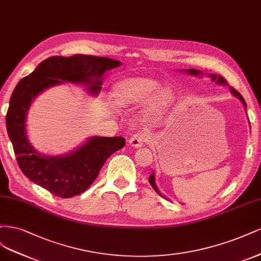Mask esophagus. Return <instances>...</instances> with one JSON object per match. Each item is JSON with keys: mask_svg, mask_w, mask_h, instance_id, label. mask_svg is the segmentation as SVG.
I'll list each match as a JSON object with an SVG mask.
<instances>
[{"mask_svg": "<svg viewBox=\"0 0 261 261\" xmlns=\"http://www.w3.org/2000/svg\"><path fill=\"white\" fill-rule=\"evenodd\" d=\"M147 141V136L145 133L143 132H138V133H134L133 136L130 138L129 143L130 145L133 147H141L143 146V144Z\"/></svg>", "mask_w": 261, "mask_h": 261, "instance_id": "1", "label": "esophagus"}]
</instances>
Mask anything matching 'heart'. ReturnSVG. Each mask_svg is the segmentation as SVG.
I'll return each mask as SVG.
<instances>
[{"label":"heart","mask_w":261,"mask_h":261,"mask_svg":"<svg viewBox=\"0 0 261 261\" xmlns=\"http://www.w3.org/2000/svg\"><path fill=\"white\" fill-rule=\"evenodd\" d=\"M161 87L157 80L146 77H133L117 83L113 91V100L118 107L136 105L146 102ZM172 93L169 89L159 90L152 98L148 111L155 117L161 116L172 102Z\"/></svg>","instance_id":"b5f03b06"}]
</instances>
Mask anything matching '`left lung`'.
<instances>
[{
  "mask_svg": "<svg viewBox=\"0 0 261 261\" xmlns=\"http://www.w3.org/2000/svg\"><path fill=\"white\" fill-rule=\"evenodd\" d=\"M186 71H187L188 73L192 74V75H199V74H201V71H199L198 69H186ZM206 75H207V77H209L210 79H212L213 81H215L216 83H218V85H225V86H228V82H226V80L222 77V75H218V74H216V73H207ZM231 93H232L234 96H237V97L241 100V102L243 103V105L246 107V103H245V100H244L243 96L239 93V92H238L237 90L233 89L232 87H231ZM148 181H149V183H150V186H152L153 189L156 191L157 194H159L162 197H164V196L162 195V193H159L158 188H157V186H156V182H155V173H154V172L149 175Z\"/></svg>",
  "mask_w": 261,
  "mask_h": 261,
  "instance_id": "left-lung-1",
  "label": "left lung"
}]
</instances>
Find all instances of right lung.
I'll return each mask as SVG.
<instances>
[{
  "instance_id": "obj_1",
  "label": "right lung",
  "mask_w": 261,
  "mask_h": 261,
  "mask_svg": "<svg viewBox=\"0 0 261 261\" xmlns=\"http://www.w3.org/2000/svg\"><path fill=\"white\" fill-rule=\"evenodd\" d=\"M120 65L119 61L92 55L53 56L18 82L10 99L6 128L20 170L30 181L58 197L79 195L97 178L106 159L125 145L122 137H92L69 154L45 156L32 147L26 130L28 111L41 92L66 81L85 85L97 95L103 73Z\"/></svg>"
}]
</instances>
